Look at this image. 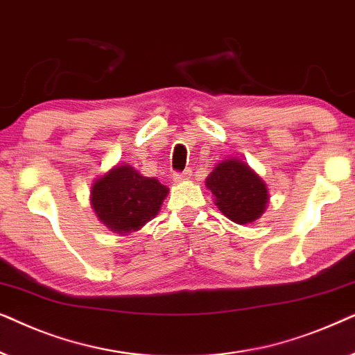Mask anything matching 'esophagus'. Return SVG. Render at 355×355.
Segmentation results:
<instances>
[{"label":"esophagus","mask_w":355,"mask_h":355,"mask_svg":"<svg viewBox=\"0 0 355 355\" xmlns=\"http://www.w3.org/2000/svg\"><path fill=\"white\" fill-rule=\"evenodd\" d=\"M190 177H191V170H185V172H182V173H175L173 182L175 183H185L187 180H190Z\"/></svg>","instance_id":"esophagus-1"}]
</instances>
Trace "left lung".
Returning <instances> with one entry per match:
<instances>
[{"instance_id": "8db88e82", "label": "left lung", "mask_w": 355, "mask_h": 355, "mask_svg": "<svg viewBox=\"0 0 355 355\" xmlns=\"http://www.w3.org/2000/svg\"><path fill=\"white\" fill-rule=\"evenodd\" d=\"M214 205L227 219L239 225L258 220L269 201L268 185L247 162L227 157L216 164L206 178Z\"/></svg>"}]
</instances>
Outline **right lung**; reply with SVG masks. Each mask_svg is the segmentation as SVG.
<instances>
[{
  "mask_svg": "<svg viewBox=\"0 0 355 355\" xmlns=\"http://www.w3.org/2000/svg\"><path fill=\"white\" fill-rule=\"evenodd\" d=\"M168 188L141 175L130 164H116L91 187V206L113 234L131 235L159 214Z\"/></svg>",
  "mask_w": 355,
  "mask_h": 355,
  "instance_id": "add662e5",
  "label": "right lung"
}]
</instances>
